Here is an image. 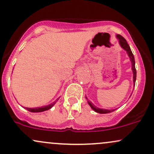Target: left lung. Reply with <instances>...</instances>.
<instances>
[{
  "label": "left lung",
  "instance_id": "left-lung-1",
  "mask_svg": "<svg viewBox=\"0 0 154 154\" xmlns=\"http://www.w3.org/2000/svg\"><path fill=\"white\" fill-rule=\"evenodd\" d=\"M118 38L119 40V44L121 45L122 48L125 49V51H127L128 53V56H130V59L131 60V62H132V72H133V82H134V85H135V81H136V69H135V59H134V56L132 54L131 49H130V45H128V42L127 40H125V38H123L122 35H116ZM89 105L91 106V107L92 109L94 110L95 112L97 113H99V114H107V113H110L111 111H114V110H107V109H99V108H97L96 106H95L93 104H92L90 102H88Z\"/></svg>",
  "mask_w": 154,
  "mask_h": 154
}]
</instances>
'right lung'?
Listing matches in <instances>:
<instances>
[{
    "mask_svg": "<svg viewBox=\"0 0 154 154\" xmlns=\"http://www.w3.org/2000/svg\"><path fill=\"white\" fill-rule=\"evenodd\" d=\"M55 103H56V102H54V103L50 104V105L45 106H43V107H38V108H35V109L25 107V109L29 111H31V112H42V111H46V110H48V109H50Z\"/></svg>",
    "mask_w": 154,
    "mask_h": 154,
    "instance_id": "1",
    "label": "right lung"
}]
</instances>
